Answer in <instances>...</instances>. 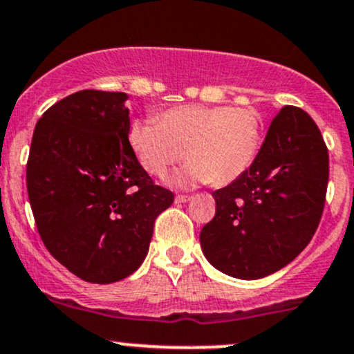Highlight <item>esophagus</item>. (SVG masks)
<instances>
[{"label": "esophagus", "instance_id": "obj_1", "mask_svg": "<svg viewBox=\"0 0 354 354\" xmlns=\"http://www.w3.org/2000/svg\"><path fill=\"white\" fill-rule=\"evenodd\" d=\"M174 201H176V203H186V201H189V196H186V195H178L176 198H174Z\"/></svg>", "mask_w": 354, "mask_h": 354}]
</instances>
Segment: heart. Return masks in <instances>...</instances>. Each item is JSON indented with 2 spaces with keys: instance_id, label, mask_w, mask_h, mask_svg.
<instances>
[{
  "instance_id": "obj_1",
  "label": "heart",
  "mask_w": 354,
  "mask_h": 354,
  "mask_svg": "<svg viewBox=\"0 0 354 354\" xmlns=\"http://www.w3.org/2000/svg\"><path fill=\"white\" fill-rule=\"evenodd\" d=\"M263 124L254 107L180 106L156 120L136 119L127 139L141 166L162 176L183 158L186 165L169 176L178 188L228 185L250 168L262 145Z\"/></svg>"
}]
</instances>
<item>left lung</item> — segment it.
I'll list each match as a JSON object with an SVG mask.
<instances>
[{
  "instance_id": "left-lung-1",
  "label": "left lung",
  "mask_w": 354,
  "mask_h": 354,
  "mask_svg": "<svg viewBox=\"0 0 354 354\" xmlns=\"http://www.w3.org/2000/svg\"><path fill=\"white\" fill-rule=\"evenodd\" d=\"M328 178V149L316 122L302 109L286 106L250 168L212 193L216 213L200 234L205 257L243 281L281 270L313 239Z\"/></svg>"
}]
</instances>
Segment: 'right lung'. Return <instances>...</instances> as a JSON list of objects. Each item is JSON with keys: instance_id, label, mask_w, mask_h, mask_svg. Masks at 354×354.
Here are the masks:
<instances>
[{"instance_id": "right-lung-1", "label": "right lung", "mask_w": 354, "mask_h": 354, "mask_svg": "<svg viewBox=\"0 0 354 354\" xmlns=\"http://www.w3.org/2000/svg\"><path fill=\"white\" fill-rule=\"evenodd\" d=\"M124 92L80 91L35 126L26 188L38 234L62 266L94 284L139 269L154 220L174 195L154 185L127 139Z\"/></svg>"}]
</instances>
